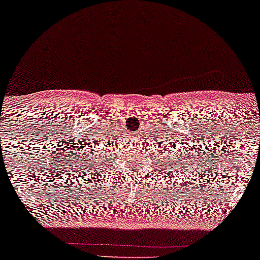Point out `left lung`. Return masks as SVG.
<instances>
[{"label": "left lung", "mask_w": 260, "mask_h": 260, "mask_svg": "<svg viewBox=\"0 0 260 260\" xmlns=\"http://www.w3.org/2000/svg\"><path fill=\"white\" fill-rule=\"evenodd\" d=\"M169 149V148H168ZM165 151H166V149H165ZM166 152H168V151H166ZM177 163H179V159H173V166H177ZM172 166V167H173ZM181 168H182V167H181Z\"/></svg>", "instance_id": "obj_1"}]
</instances>
